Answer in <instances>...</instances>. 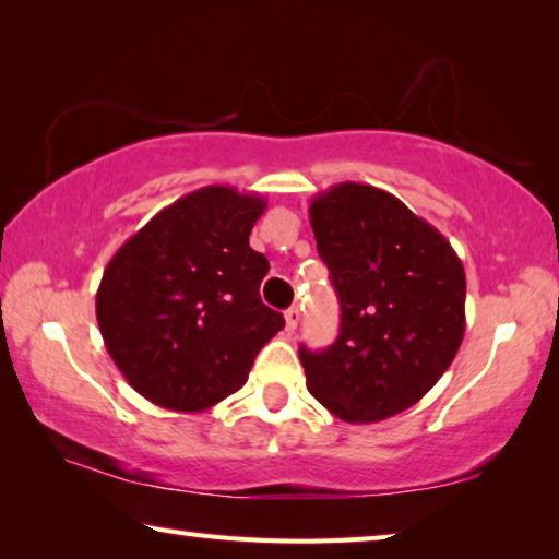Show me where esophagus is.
<instances>
[{
    "label": "esophagus",
    "instance_id": "obj_1",
    "mask_svg": "<svg viewBox=\"0 0 559 559\" xmlns=\"http://www.w3.org/2000/svg\"><path fill=\"white\" fill-rule=\"evenodd\" d=\"M298 323H300V310L298 308H288L286 310V330H288V333H293V330L298 328Z\"/></svg>",
    "mask_w": 559,
    "mask_h": 559
}]
</instances>
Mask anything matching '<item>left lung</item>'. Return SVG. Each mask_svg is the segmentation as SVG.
Segmentation results:
<instances>
[{"mask_svg":"<svg viewBox=\"0 0 559 559\" xmlns=\"http://www.w3.org/2000/svg\"><path fill=\"white\" fill-rule=\"evenodd\" d=\"M310 226L340 300V333L323 353L300 345L308 392L345 421L390 419L419 402L459 353L463 263L429 222L372 185L320 192Z\"/></svg>","mask_w":559,"mask_h":559,"instance_id":"obj_1","label":"left lung"}]
</instances>
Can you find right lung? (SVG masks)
Returning a JSON list of instances; mask_svg holds the SVG:
<instances>
[{"mask_svg":"<svg viewBox=\"0 0 559 559\" xmlns=\"http://www.w3.org/2000/svg\"><path fill=\"white\" fill-rule=\"evenodd\" d=\"M259 194L202 187L157 212L103 271L96 318L132 390L163 409L204 412L241 390L286 320L263 306L269 259L249 246Z\"/></svg>","mask_w":559,"mask_h":559,"instance_id":"1","label":"right lung"}]
</instances>
